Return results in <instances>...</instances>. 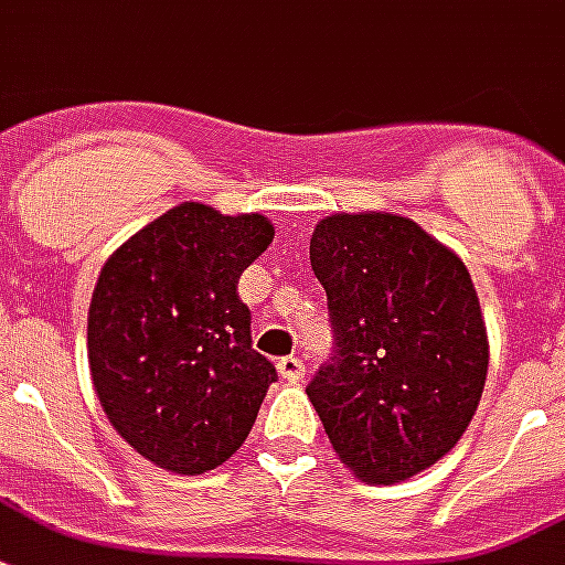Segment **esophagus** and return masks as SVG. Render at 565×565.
<instances>
[{"instance_id":"34e87169","label":"esophagus","mask_w":565,"mask_h":565,"mask_svg":"<svg viewBox=\"0 0 565 565\" xmlns=\"http://www.w3.org/2000/svg\"><path fill=\"white\" fill-rule=\"evenodd\" d=\"M278 374H281L287 383H299V380L305 377V362L299 356L278 359Z\"/></svg>"}]
</instances>
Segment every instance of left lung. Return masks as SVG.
Returning <instances> with one entry per match:
<instances>
[{"label":"left lung","mask_w":565,"mask_h":565,"mask_svg":"<svg viewBox=\"0 0 565 565\" xmlns=\"http://www.w3.org/2000/svg\"><path fill=\"white\" fill-rule=\"evenodd\" d=\"M335 353L308 383L332 449L392 484L452 452L482 398L488 332L461 257L411 218L329 215L311 236Z\"/></svg>","instance_id":"left-lung-1"}]
</instances>
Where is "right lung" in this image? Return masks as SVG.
<instances>
[{"mask_svg": "<svg viewBox=\"0 0 565 565\" xmlns=\"http://www.w3.org/2000/svg\"><path fill=\"white\" fill-rule=\"evenodd\" d=\"M275 239L263 215L179 203L104 263L89 367L110 425L170 473L215 470L257 419L275 365L250 347L239 275Z\"/></svg>", "mask_w": 565, "mask_h": 565, "instance_id": "right-lung-1", "label": "right lung"}]
</instances>
